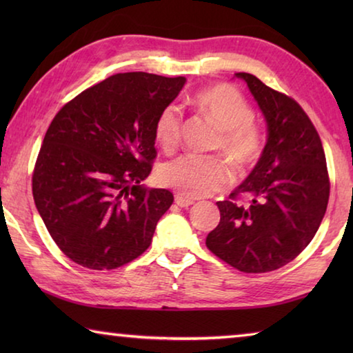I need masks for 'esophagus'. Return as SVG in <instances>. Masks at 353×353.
I'll list each match as a JSON object with an SVG mask.
<instances>
[{
  "label": "esophagus",
  "instance_id": "obj_1",
  "mask_svg": "<svg viewBox=\"0 0 353 353\" xmlns=\"http://www.w3.org/2000/svg\"><path fill=\"white\" fill-rule=\"evenodd\" d=\"M176 204L181 208H188L190 205L194 204V201L190 198H185V196H182V194H176Z\"/></svg>",
  "mask_w": 353,
  "mask_h": 353
}]
</instances>
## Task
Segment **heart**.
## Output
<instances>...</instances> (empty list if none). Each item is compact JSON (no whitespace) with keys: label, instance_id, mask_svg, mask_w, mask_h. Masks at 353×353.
Here are the masks:
<instances>
[{"label":"heart","instance_id":"obj_1","mask_svg":"<svg viewBox=\"0 0 353 353\" xmlns=\"http://www.w3.org/2000/svg\"><path fill=\"white\" fill-rule=\"evenodd\" d=\"M194 103L221 132L216 148L225 154L235 168L244 172L254 166L261 154V134L252 123L254 112L234 87L214 85L199 92ZM155 140L165 149H172L181 135V110L166 105L155 121ZM162 182L185 198H204L230 183L234 172L221 157L185 154L166 162L160 170Z\"/></svg>","mask_w":353,"mask_h":353}]
</instances>
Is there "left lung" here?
Instances as JSON below:
<instances>
[{"instance_id":"left-lung-1","label":"left lung","mask_w":353,"mask_h":353,"mask_svg":"<svg viewBox=\"0 0 353 353\" xmlns=\"http://www.w3.org/2000/svg\"><path fill=\"white\" fill-rule=\"evenodd\" d=\"M248 83L266 121V145L252 172L232 196L246 194L250 205L216 202L221 219L205 244L243 272H270L294 260L318 232L330 182L318 132L294 99L236 73Z\"/></svg>"}]
</instances>
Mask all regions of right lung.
I'll use <instances>...</instances> for the list:
<instances>
[{
  "label": "right lung",
  "instance_id": "1",
  "mask_svg": "<svg viewBox=\"0 0 353 353\" xmlns=\"http://www.w3.org/2000/svg\"><path fill=\"white\" fill-rule=\"evenodd\" d=\"M187 79L118 73L65 104L32 176L35 207L59 249L88 270H115L149 248L174 196L148 188L155 121Z\"/></svg>",
  "mask_w": 353,
  "mask_h": 353
}]
</instances>
